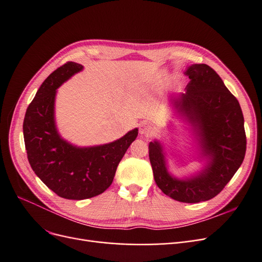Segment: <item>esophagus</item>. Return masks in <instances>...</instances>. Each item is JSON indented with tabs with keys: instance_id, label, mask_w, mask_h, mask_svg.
I'll return each mask as SVG.
<instances>
[{
	"instance_id": "obj_1",
	"label": "esophagus",
	"mask_w": 262,
	"mask_h": 262,
	"mask_svg": "<svg viewBox=\"0 0 262 262\" xmlns=\"http://www.w3.org/2000/svg\"><path fill=\"white\" fill-rule=\"evenodd\" d=\"M140 133L143 134L146 138H152L155 134V130L152 125L147 122H143L140 124Z\"/></svg>"
}]
</instances>
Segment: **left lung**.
<instances>
[{"label":"left lung","instance_id":"8db88e82","mask_svg":"<svg viewBox=\"0 0 262 262\" xmlns=\"http://www.w3.org/2000/svg\"><path fill=\"white\" fill-rule=\"evenodd\" d=\"M186 74L190 80L187 92L173 97L171 104L194 126L211 162L200 176L179 180L167 172L158 142H150L148 156L156 185L166 195L198 203L217 195L233 178L245 158L247 141L239 102L215 71L207 64H193Z\"/></svg>","mask_w":262,"mask_h":262}]
</instances>
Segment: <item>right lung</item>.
<instances>
[{
	"mask_svg": "<svg viewBox=\"0 0 262 262\" xmlns=\"http://www.w3.org/2000/svg\"><path fill=\"white\" fill-rule=\"evenodd\" d=\"M82 69L78 63L67 62L47 77L29 104L23 124L31 168L54 193L70 200L89 199L107 190L121 158L138 137L134 129L113 143L82 148L61 139L54 124L55 92Z\"/></svg>",
	"mask_w": 262,
	"mask_h": 262,
	"instance_id": "obj_1",
	"label": "right lung"
}]
</instances>
